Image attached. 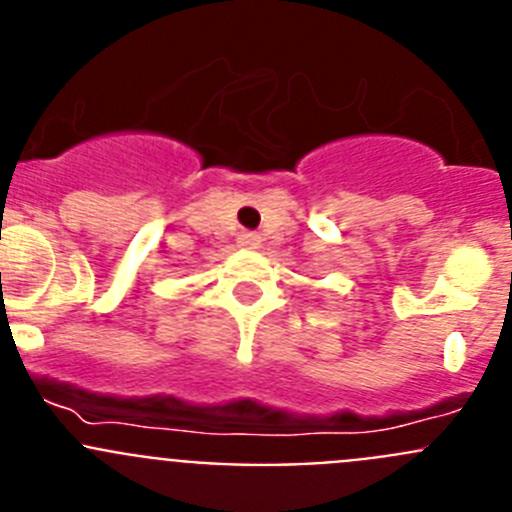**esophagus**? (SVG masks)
<instances>
[{
  "instance_id": "1",
  "label": "esophagus",
  "mask_w": 512,
  "mask_h": 512,
  "mask_svg": "<svg viewBox=\"0 0 512 512\" xmlns=\"http://www.w3.org/2000/svg\"><path fill=\"white\" fill-rule=\"evenodd\" d=\"M238 243H241L243 248H259L261 246V238L256 233H248V230H246V233L238 235Z\"/></svg>"
}]
</instances>
